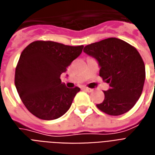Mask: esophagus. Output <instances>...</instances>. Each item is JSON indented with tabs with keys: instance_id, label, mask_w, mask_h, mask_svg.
<instances>
[{
	"instance_id": "1",
	"label": "esophagus",
	"mask_w": 155,
	"mask_h": 155,
	"mask_svg": "<svg viewBox=\"0 0 155 155\" xmlns=\"http://www.w3.org/2000/svg\"><path fill=\"white\" fill-rule=\"evenodd\" d=\"M83 90L86 91H87V92H91V91H92V89L89 88V87H83Z\"/></svg>"
}]
</instances>
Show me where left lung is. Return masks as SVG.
<instances>
[{
	"mask_svg": "<svg viewBox=\"0 0 155 155\" xmlns=\"http://www.w3.org/2000/svg\"><path fill=\"white\" fill-rule=\"evenodd\" d=\"M83 52L97 61L99 75L110 86L98 109L110 116L129 111L140 97L145 79L144 61L137 49L124 40L108 38L87 45Z\"/></svg>",
	"mask_w": 155,
	"mask_h": 155,
	"instance_id": "left-lung-1",
	"label": "left lung"
}]
</instances>
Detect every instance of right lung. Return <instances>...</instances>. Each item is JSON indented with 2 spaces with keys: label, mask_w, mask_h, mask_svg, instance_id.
Segmentation results:
<instances>
[{
  "label": "right lung",
  "mask_w": 155,
  "mask_h": 155,
  "mask_svg": "<svg viewBox=\"0 0 155 155\" xmlns=\"http://www.w3.org/2000/svg\"><path fill=\"white\" fill-rule=\"evenodd\" d=\"M82 48V45L35 41L24 49L15 68V85L30 113L50 120L68 110L80 88H68L60 75L81 54Z\"/></svg>",
  "instance_id": "right-lung-1"
}]
</instances>
